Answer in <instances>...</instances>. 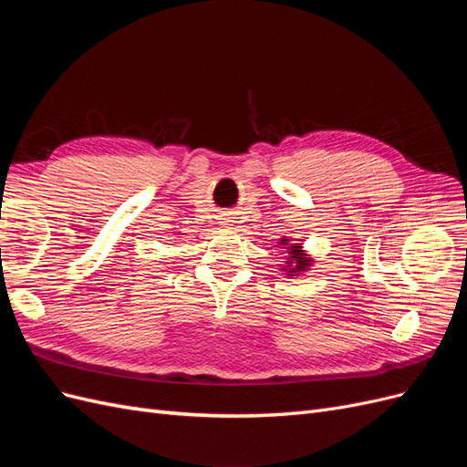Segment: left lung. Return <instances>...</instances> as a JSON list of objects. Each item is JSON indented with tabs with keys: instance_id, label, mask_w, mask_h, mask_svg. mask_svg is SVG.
<instances>
[{
	"instance_id": "8db88e82",
	"label": "left lung",
	"mask_w": 467,
	"mask_h": 467,
	"mask_svg": "<svg viewBox=\"0 0 467 467\" xmlns=\"http://www.w3.org/2000/svg\"><path fill=\"white\" fill-rule=\"evenodd\" d=\"M282 242H285V239H282ZM288 266H290L288 273H294L292 276H296L298 273L306 271V268L309 266V259L304 257V253L300 251V245H292V247H290V261H288Z\"/></svg>"
}]
</instances>
